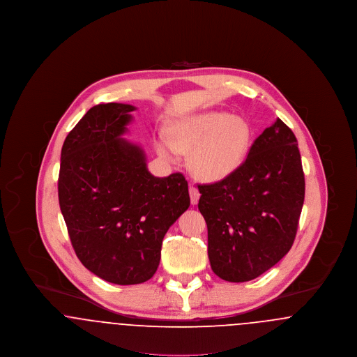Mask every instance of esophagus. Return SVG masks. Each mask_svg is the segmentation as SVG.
<instances>
[{
  "instance_id": "obj_1",
  "label": "esophagus",
  "mask_w": 357,
  "mask_h": 357,
  "mask_svg": "<svg viewBox=\"0 0 357 357\" xmlns=\"http://www.w3.org/2000/svg\"><path fill=\"white\" fill-rule=\"evenodd\" d=\"M188 192H190V201H191V204H198L199 197H201V194H199L198 188H197V187L190 186V188H188Z\"/></svg>"
}]
</instances>
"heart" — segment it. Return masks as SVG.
Instances as JSON below:
<instances>
[{
  "label": "heart",
  "instance_id": "heart-1",
  "mask_svg": "<svg viewBox=\"0 0 357 357\" xmlns=\"http://www.w3.org/2000/svg\"><path fill=\"white\" fill-rule=\"evenodd\" d=\"M253 139L249 121L227 112H204L176 121L170 140L158 142V153L175 159L178 151H191L190 166L206 181H220L245 162Z\"/></svg>",
  "mask_w": 357,
  "mask_h": 357
}]
</instances>
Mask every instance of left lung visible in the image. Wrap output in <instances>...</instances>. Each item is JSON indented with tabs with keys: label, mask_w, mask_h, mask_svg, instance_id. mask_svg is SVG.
Instances as JSON below:
<instances>
[{
	"label": "left lung",
	"mask_w": 357,
	"mask_h": 357,
	"mask_svg": "<svg viewBox=\"0 0 357 357\" xmlns=\"http://www.w3.org/2000/svg\"><path fill=\"white\" fill-rule=\"evenodd\" d=\"M297 139L281 119L258 136L242 166L198 185L213 272L246 282L269 271L294 242L305 197Z\"/></svg>",
	"instance_id": "8db88e82"
}]
</instances>
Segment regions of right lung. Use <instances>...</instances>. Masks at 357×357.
<instances>
[{
	"label": "right lung",
	"instance_id": "obj_1",
	"mask_svg": "<svg viewBox=\"0 0 357 357\" xmlns=\"http://www.w3.org/2000/svg\"><path fill=\"white\" fill-rule=\"evenodd\" d=\"M135 109L121 102L92 107L66 137L59 174L75 253L89 272L116 285L153 277L163 238L190 206L183 174L153 176L142 147L121 137Z\"/></svg>",
	"mask_w": 357,
	"mask_h": 357
}]
</instances>
